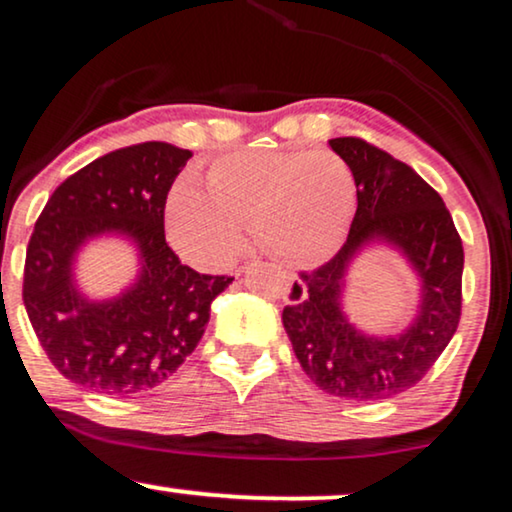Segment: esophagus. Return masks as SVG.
<instances>
[{
  "label": "esophagus",
  "mask_w": 512,
  "mask_h": 512,
  "mask_svg": "<svg viewBox=\"0 0 512 512\" xmlns=\"http://www.w3.org/2000/svg\"><path fill=\"white\" fill-rule=\"evenodd\" d=\"M306 285L301 283L299 278H292V285H290V299H292V304H301V301L306 299Z\"/></svg>",
  "instance_id": "1"
}]
</instances>
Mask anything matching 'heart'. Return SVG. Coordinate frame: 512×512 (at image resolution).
Listing matches in <instances>:
<instances>
[{
  "label": "heart",
  "mask_w": 512,
  "mask_h": 512,
  "mask_svg": "<svg viewBox=\"0 0 512 512\" xmlns=\"http://www.w3.org/2000/svg\"><path fill=\"white\" fill-rule=\"evenodd\" d=\"M206 194L178 183L164 204L167 236L201 266L239 253L253 227L266 253L287 264H318L341 248L355 213V178L331 150H241L208 164Z\"/></svg>",
  "instance_id": "heart-1"
}]
</instances>
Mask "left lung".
Masks as SVG:
<instances>
[{
	"instance_id": "1",
	"label": "left lung",
	"mask_w": 512,
	"mask_h": 512,
	"mask_svg": "<svg viewBox=\"0 0 512 512\" xmlns=\"http://www.w3.org/2000/svg\"><path fill=\"white\" fill-rule=\"evenodd\" d=\"M357 187L343 248L301 273L306 299L283 308V327L306 376L331 397L373 403L410 390L448 348L462 315L464 248L441 194L408 164L355 136L329 141ZM371 242L390 245L421 283V304L401 335H366L342 311L349 264Z\"/></svg>"
}]
</instances>
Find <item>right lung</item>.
I'll list each match as a JSON object with an SVG mask.
<instances>
[{
	"label": "right lung",
	"mask_w": 512,
	"mask_h": 512,
	"mask_svg": "<svg viewBox=\"0 0 512 512\" xmlns=\"http://www.w3.org/2000/svg\"><path fill=\"white\" fill-rule=\"evenodd\" d=\"M190 157L164 141L113 150L57 187L34 225L27 315L55 369L85 390L132 397L174 376L204 336L213 299L234 280L181 264L164 239L167 194ZM104 233L133 243L140 276L118 298L90 300L73 264Z\"/></svg>",
	"instance_id": "right-lung-1"
}]
</instances>
